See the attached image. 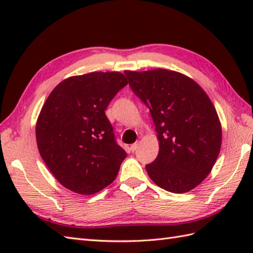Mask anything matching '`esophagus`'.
<instances>
[{"mask_svg":"<svg viewBox=\"0 0 253 253\" xmlns=\"http://www.w3.org/2000/svg\"><path fill=\"white\" fill-rule=\"evenodd\" d=\"M137 148H138V142L131 144V146H130V151H131V152H135L136 150H137Z\"/></svg>","mask_w":253,"mask_h":253,"instance_id":"esophagus-1","label":"esophagus"}]
</instances>
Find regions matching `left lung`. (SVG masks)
Segmentation results:
<instances>
[{"mask_svg": "<svg viewBox=\"0 0 253 253\" xmlns=\"http://www.w3.org/2000/svg\"><path fill=\"white\" fill-rule=\"evenodd\" d=\"M129 85L146 104L155 125L159 154L146 165L163 189L184 193L210 174L222 144L215 107L195 80L169 69L126 71Z\"/></svg>", "mask_w": 253, "mask_h": 253, "instance_id": "8db88e82", "label": "left lung"}]
</instances>
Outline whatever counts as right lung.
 <instances>
[{
	"instance_id": "obj_1",
	"label": "right lung",
	"mask_w": 253,
	"mask_h": 253,
	"mask_svg": "<svg viewBox=\"0 0 253 253\" xmlns=\"http://www.w3.org/2000/svg\"><path fill=\"white\" fill-rule=\"evenodd\" d=\"M128 84L118 72L63 80L42 106L36 125L41 158L67 189L93 195L116 178L127 153L118 146L105 110Z\"/></svg>"
}]
</instances>
